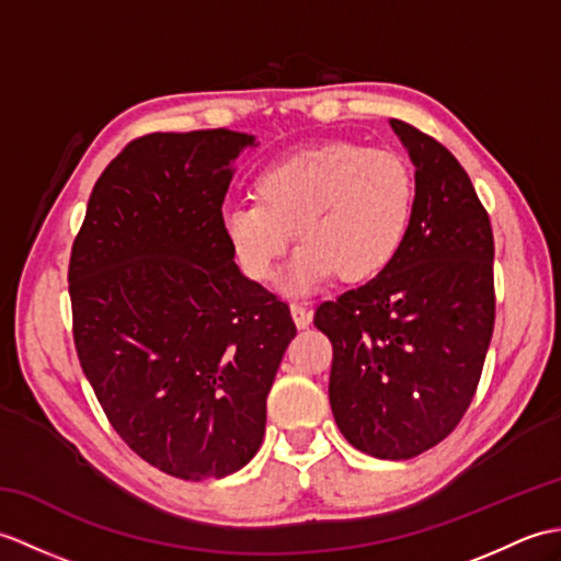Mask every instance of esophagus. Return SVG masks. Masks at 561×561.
<instances>
[{"mask_svg":"<svg viewBox=\"0 0 561 561\" xmlns=\"http://www.w3.org/2000/svg\"><path fill=\"white\" fill-rule=\"evenodd\" d=\"M291 318H294L296 328H308V325H311V320H313V311L308 308V304L294 301L291 304Z\"/></svg>","mask_w":561,"mask_h":561,"instance_id":"34e87169","label":"esophagus"}]
</instances>
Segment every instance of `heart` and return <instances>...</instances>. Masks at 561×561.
I'll return each mask as SVG.
<instances>
[{
  "mask_svg": "<svg viewBox=\"0 0 561 561\" xmlns=\"http://www.w3.org/2000/svg\"><path fill=\"white\" fill-rule=\"evenodd\" d=\"M255 202H231L221 229L245 277L267 282L299 243L284 287L308 291L337 272L366 282L398 257L414 214V173L400 153L352 141L304 147L253 178Z\"/></svg>",
  "mask_w": 561,
  "mask_h": 561,
  "instance_id": "b5f03b06",
  "label": "heart"
}]
</instances>
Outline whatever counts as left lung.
<instances>
[{
    "label": "left lung",
    "instance_id": "left-lung-1",
    "mask_svg": "<svg viewBox=\"0 0 561 561\" xmlns=\"http://www.w3.org/2000/svg\"><path fill=\"white\" fill-rule=\"evenodd\" d=\"M414 163V214L398 257L318 306L332 342L330 408L344 438L380 460L440 444L478 390L494 332V236L453 153L390 121Z\"/></svg>",
    "mask_w": 561,
    "mask_h": 561
}]
</instances>
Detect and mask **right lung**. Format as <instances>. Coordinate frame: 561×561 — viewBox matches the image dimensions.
I'll use <instances>...</instances> for the list:
<instances>
[{
    "instance_id": "obj_1",
    "label": "right lung",
    "mask_w": 561,
    "mask_h": 561,
    "mask_svg": "<svg viewBox=\"0 0 561 561\" xmlns=\"http://www.w3.org/2000/svg\"><path fill=\"white\" fill-rule=\"evenodd\" d=\"M245 147L253 135L224 127L129 141L93 185L69 257L79 364L105 416L139 458L193 482L255 456L296 335L221 229Z\"/></svg>"
}]
</instances>
